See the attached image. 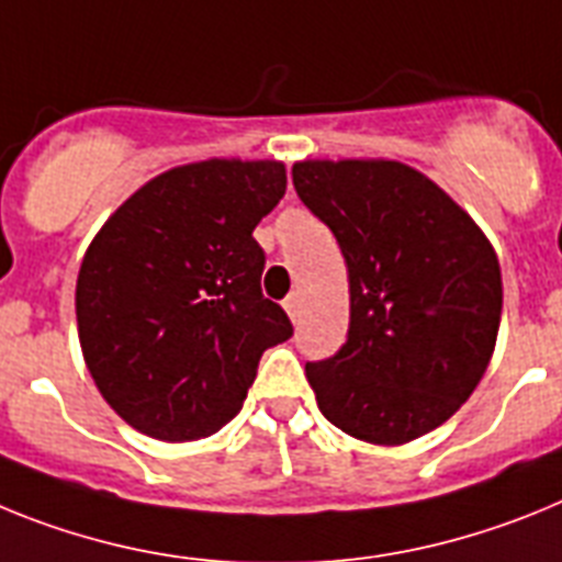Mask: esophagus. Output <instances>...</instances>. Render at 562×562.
Returning <instances> with one entry per match:
<instances>
[{"instance_id":"1","label":"esophagus","mask_w":562,"mask_h":562,"mask_svg":"<svg viewBox=\"0 0 562 562\" xmlns=\"http://www.w3.org/2000/svg\"><path fill=\"white\" fill-rule=\"evenodd\" d=\"M282 308H285V314L291 316V319H296V316H300V308H302V300H300V294H288L285 296V302H282Z\"/></svg>"}]
</instances>
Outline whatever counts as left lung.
<instances>
[{
	"mask_svg": "<svg viewBox=\"0 0 562 562\" xmlns=\"http://www.w3.org/2000/svg\"><path fill=\"white\" fill-rule=\"evenodd\" d=\"M291 175L348 262V341L305 364L322 416L379 447L416 441L490 368L504 308L495 248L436 180L398 160H296Z\"/></svg>",
	"mask_w": 562,
	"mask_h": 562,
	"instance_id": "obj_1",
	"label": "left lung"
}]
</instances>
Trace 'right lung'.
Masks as SVG:
<instances>
[{
	"mask_svg": "<svg viewBox=\"0 0 562 562\" xmlns=\"http://www.w3.org/2000/svg\"><path fill=\"white\" fill-rule=\"evenodd\" d=\"M282 160L209 158L146 180L87 246L78 341L130 427L198 441L232 422L260 356L294 328L260 277L251 234L285 194Z\"/></svg>",
	"mask_w": 562,
	"mask_h": 562,
	"instance_id": "right-lung-1",
	"label": "right lung"
}]
</instances>
